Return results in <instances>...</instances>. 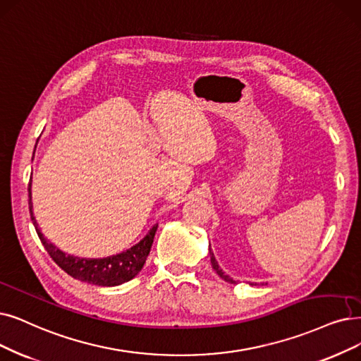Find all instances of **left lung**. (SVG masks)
Wrapping results in <instances>:
<instances>
[{
  "label": "left lung",
  "mask_w": 361,
  "mask_h": 361,
  "mask_svg": "<svg viewBox=\"0 0 361 361\" xmlns=\"http://www.w3.org/2000/svg\"><path fill=\"white\" fill-rule=\"evenodd\" d=\"M209 253H210V261H212V267H213V269L218 272V276L222 279V280H225V281H228V283H231V284H234L235 281L231 279L229 276H226V274L219 268V265H218V262H216V259H214V255H213V252H212V249H209Z\"/></svg>",
  "instance_id": "8db88e82"
}]
</instances>
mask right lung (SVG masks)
<instances>
[{
  "instance_id": "right-lung-1",
  "label": "right lung",
  "mask_w": 361,
  "mask_h": 361,
  "mask_svg": "<svg viewBox=\"0 0 361 361\" xmlns=\"http://www.w3.org/2000/svg\"><path fill=\"white\" fill-rule=\"evenodd\" d=\"M27 192H30L27 204H30L31 219L35 226L37 234L42 243V246H44V249L47 250V253L50 255L53 261L66 274H69L71 277L85 283H90V284H96V286H118L137 276L149 255L158 225H154L152 229L147 234V237L140 240L136 246L120 255L104 257V259L75 257V256L66 255L56 246H53V244L41 234V231L38 229V224L32 214L31 182H30V186H27Z\"/></svg>"
}]
</instances>
